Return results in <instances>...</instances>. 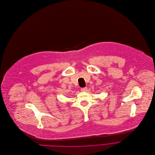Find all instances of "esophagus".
Returning a JSON list of instances; mask_svg holds the SVG:
<instances>
[{
    "label": "esophagus",
    "mask_w": 155,
    "mask_h": 155,
    "mask_svg": "<svg viewBox=\"0 0 155 155\" xmlns=\"http://www.w3.org/2000/svg\"><path fill=\"white\" fill-rule=\"evenodd\" d=\"M87 90V87H84V88H81V90L82 91H85Z\"/></svg>",
    "instance_id": "obj_1"
}]
</instances>
